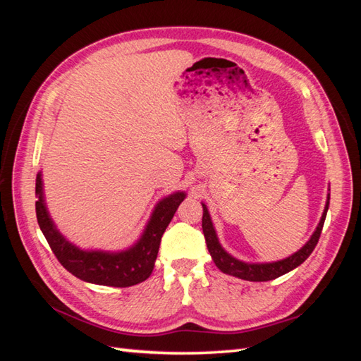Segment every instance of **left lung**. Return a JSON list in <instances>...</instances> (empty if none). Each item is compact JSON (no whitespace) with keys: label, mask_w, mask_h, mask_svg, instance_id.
Masks as SVG:
<instances>
[{"label":"left lung","mask_w":361,"mask_h":361,"mask_svg":"<svg viewBox=\"0 0 361 361\" xmlns=\"http://www.w3.org/2000/svg\"><path fill=\"white\" fill-rule=\"evenodd\" d=\"M329 200H331V197H327V203H326V209L323 212V217H321L317 231L313 233L310 240L305 243L298 252H295L293 256L279 260V262H273V264H245V262H240V260L234 259L233 256H229L228 252L220 247L216 231H214L209 212H208V209H206V206L203 204L202 228H203L206 245H208V250L211 252L214 264H216L220 270L226 274H231V276H235V278H240L245 281H252V282L271 281V279L279 278V276H282V274L291 271L298 265H301L304 260L312 255V251L315 250L317 243L319 240L321 231H323V226H324L326 214L329 209Z\"/></svg>","instance_id":"1"}]
</instances>
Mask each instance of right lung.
<instances>
[{
  "label": "right lung",
  "mask_w": 361,
  "mask_h": 361,
  "mask_svg": "<svg viewBox=\"0 0 361 361\" xmlns=\"http://www.w3.org/2000/svg\"><path fill=\"white\" fill-rule=\"evenodd\" d=\"M35 195L38 225L59 262L82 281L110 287L136 286L149 278L158 256L161 237L171 224L180 203L185 200V194L176 192L159 202L140 242L124 252L111 255L102 251H82L63 239L46 211L40 173L35 180Z\"/></svg>",
  "instance_id": "right-lung-1"
}]
</instances>
